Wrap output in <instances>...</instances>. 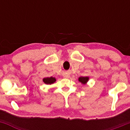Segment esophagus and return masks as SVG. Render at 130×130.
Returning <instances> with one entry per match:
<instances>
[{
    "instance_id": "34e87169",
    "label": "esophagus",
    "mask_w": 130,
    "mask_h": 130,
    "mask_svg": "<svg viewBox=\"0 0 130 130\" xmlns=\"http://www.w3.org/2000/svg\"><path fill=\"white\" fill-rule=\"evenodd\" d=\"M64 77H66V78H68V77H69L70 76H68V75H67V76L65 75V76H64Z\"/></svg>"
}]
</instances>
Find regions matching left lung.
<instances>
[{
	"instance_id": "left-lung-1",
	"label": "left lung",
	"mask_w": 130,
	"mask_h": 130,
	"mask_svg": "<svg viewBox=\"0 0 130 130\" xmlns=\"http://www.w3.org/2000/svg\"><path fill=\"white\" fill-rule=\"evenodd\" d=\"M89 77H88V76H85V77L80 76L78 78L79 82H80L81 84H83L84 85L87 84V83L89 81Z\"/></svg>"
}]
</instances>
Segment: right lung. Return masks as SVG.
I'll use <instances>...</instances> for the list:
<instances>
[{"instance_id": "add662e5", "label": "right lung", "mask_w": 130, "mask_h": 130, "mask_svg": "<svg viewBox=\"0 0 130 130\" xmlns=\"http://www.w3.org/2000/svg\"><path fill=\"white\" fill-rule=\"evenodd\" d=\"M43 81L44 82V83H45L46 84L51 85L53 84V83H54L56 81V79L53 77H44V78L43 79Z\"/></svg>"}]
</instances>
